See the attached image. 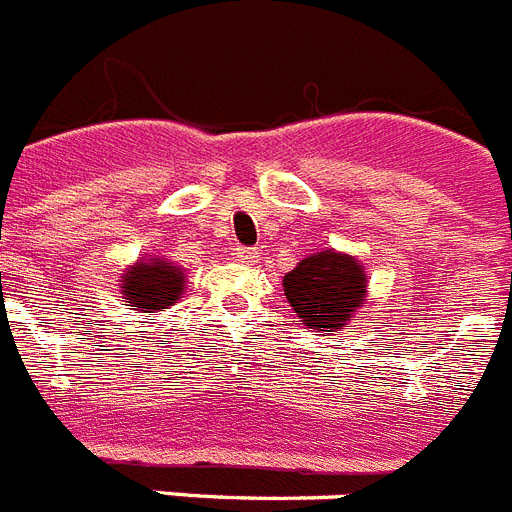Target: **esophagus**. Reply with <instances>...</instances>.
Returning a JSON list of instances; mask_svg holds the SVG:
<instances>
[{
  "label": "esophagus",
  "instance_id": "esophagus-1",
  "mask_svg": "<svg viewBox=\"0 0 512 512\" xmlns=\"http://www.w3.org/2000/svg\"><path fill=\"white\" fill-rule=\"evenodd\" d=\"M234 255H236V260H239V263L252 265V263H257V260H260V249H257V247H236Z\"/></svg>",
  "mask_w": 512,
  "mask_h": 512
}]
</instances>
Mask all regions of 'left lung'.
<instances>
[{"label": "left lung", "mask_w": 512, "mask_h": 512, "mask_svg": "<svg viewBox=\"0 0 512 512\" xmlns=\"http://www.w3.org/2000/svg\"><path fill=\"white\" fill-rule=\"evenodd\" d=\"M283 294L302 325L336 336L338 330L349 328L351 317L364 307L367 273L356 257L325 249L304 257L283 276Z\"/></svg>", "instance_id": "obj_1"}]
</instances>
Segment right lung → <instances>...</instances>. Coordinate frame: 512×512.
Masks as SVG:
<instances>
[{
  "label": "right lung",
  "instance_id": "1",
  "mask_svg": "<svg viewBox=\"0 0 512 512\" xmlns=\"http://www.w3.org/2000/svg\"><path fill=\"white\" fill-rule=\"evenodd\" d=\"M184 270L166 257H148L130 265L122 276V299L140 312H163L179 302L184 291Z\"/></svg>",
  "mask_w": 512,
  "mask_h": 512
}]
</instances>
